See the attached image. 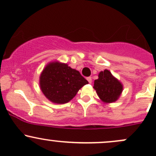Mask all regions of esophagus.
I'll use <instances>...</instances> for the list:
<instances>
[{
    "instance_id": "34e87169",
    "label": "esophagus",
    "mask_w": 156,
    "mask_h": 156,
    "mask_svg": "<svg viewBox=\"0 0 156 156\" xmlns=\"http://www.w3.org/2000/svg\"><path fill=\"white\" fill-rule=\"evenodd\" d=\"M87 80H88V83H91V82H92V79H91V76H88V77H87Z\"/></svg>"
}]
</instances>
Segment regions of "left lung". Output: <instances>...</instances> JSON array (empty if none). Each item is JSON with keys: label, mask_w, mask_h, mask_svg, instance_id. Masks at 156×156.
<instances>
[{"label": "left lung", "mask_w": 156, "mask_h": 156, "mask_svg": "<svg viewBox=\"0 0 156 156\" xmlns=\"http://www.w3.org/2000/svg\"><path fill=\"white\" fill-rule=\"evenodd\" d=\"M98 76L99 78L94 81V88L100 100L105 103L116 101L123 91L121 83L108 70L100 72Z\"/></svg>", "instance_id": "obj_1"}]
</instances>
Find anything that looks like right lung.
Segmentation results:
<instances>
[{
	"label": "right lung",
	"mask_w": 156,
	"mask_h": 156,
	"mask_svg": "<svg viewBox=\"0 0 156 156\" xmlns=\"http://www.w3.org/2000/svg\"><path fill=\"white\" fill-rule=\"evenodd\" d=\"M88 83L80 72L64 63H50L40 76V87L45 97L60 104L69 102Z\"/></svg>",
	"instance_id": "obj_1"
}]
</instances>
